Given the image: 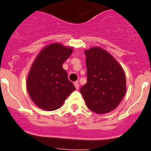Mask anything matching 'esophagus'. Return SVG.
Returning <instances> with one entry per match:
<instances>
[{
	"label": "esophagus",
	"instance_id": "obj_1",
	"mask_svg": "<svg viewBox=\"0 0 151 151\" xmlns=\"http://www.w3.org/2000/svg\"><path fill=\"white\" fill-rule=\"evenodd\" d=\"M73 84H74V86H75L76 88H77V89H78V88H79V87H80L79 82H78V81H75V82L73 83Z\"/></svg>",
	"mask_w": 151,
	"mask_h": 151
}]
</instances>
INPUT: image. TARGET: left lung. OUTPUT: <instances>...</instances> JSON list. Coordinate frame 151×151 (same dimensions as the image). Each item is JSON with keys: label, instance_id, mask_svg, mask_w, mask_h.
I'll return each mask as SVG.
<instances>
[{"label": "left lung", "instance_id": "left-lung-1", "mask_svg": "<svg viewBox=\"0 0 151 151\" xmlns=\"http://www.w3.org/2000/svg\"><path fill=\"white\" fill-rule=\"evenodd\" d=\"M85 54L87 83L81 88V93L89 110L99 114L110 112L125 95V73L117 60L103 48L93 47Z\"/></svg>", "mask_w": 151, "mask_h": 151}]
</instances>
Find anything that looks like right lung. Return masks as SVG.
<instances>
[{
	"mask_svg": "<svg viewBox=\"0 0 151 151\" xmlns=\"http://www.w3.org/2000/svg\"><path fill=\"white\" fill-rule=\"evenodd\" d=\"M72 52L71 47L51 44L41 51L33 63L27 88L30 99L38 107L48 111L57 110L76 89L63 68Z\"/></svg>",
	"mask_w": 151,
	"mask_h": 151,
	"instance_id": "add662e5",
	"label": "right lung"
}]
</instances>
